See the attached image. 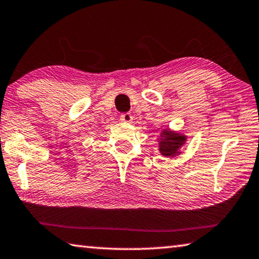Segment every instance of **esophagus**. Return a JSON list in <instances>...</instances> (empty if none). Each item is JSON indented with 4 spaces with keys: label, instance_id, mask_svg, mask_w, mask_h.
Wrapping results in <instances>:
<instances>
[{
    "label": "esophagus",
    "instance_id": "34e87169",
    "mask_svg": "<svg viewBox=\"0 0 259 259\" xmlns=\"http://www.w3.org/2000/svg\"><path fill=\"white\" fill-rule=\"evenodd\" d=\"M120 120L124 123H131L134 120V116L129 113H124V114H121Z\"/></svg>",
    "mask_w": 259,
    "mask_h": 259
}]
</instances>
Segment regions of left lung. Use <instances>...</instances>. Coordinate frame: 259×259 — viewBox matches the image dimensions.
Masks as SVG:
<instances>
[{"mask_svg": "<svg viewBox=\"0 0 259 259\" xmlns=\"http://www.w3.org/2000/svg\"><path fill=\"white\" fill-rule=\"evenodd\" d=\"M159 152L163 157L171 159L181 154V147L187 142L186 135L170 129H162L159 131Z\"/></svg>", "mask_w": 259, "mask_h": 259, "instance_id": "obj_1", "label": "left lung"}]
</instances>
